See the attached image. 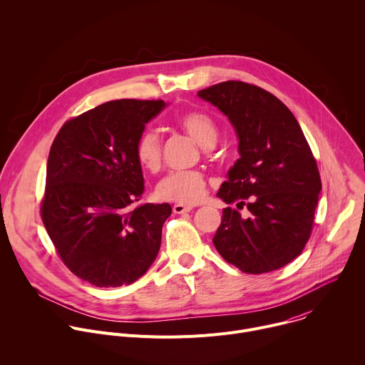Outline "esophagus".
Returning a JSON list of instances; mask_svg holds the SVG:
<instances>
[{
    "label": "esophagus",
    "mask_w": 365,
    "mask_h": 365,
    "mask_svg": "<svg viewBox=\"0 0 365 365\" xmlns=\"http://www.w3.org/2000/svg\"><path fill=\"white\" fill-rule=\"evenodd\" d=\"M193 209V206H189V205H180V203H176L173 206V212L178 213V215H182V213H186V212H190Z\"/></svg>",
    "instance_id": "esophagus-1"
}]
</instances>
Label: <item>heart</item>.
<instances>
[{"instance_id":"1","label":"heart","mask_w":365,"mask_h":365,"mask_svg":"<svg viewBox=\"0 0 365 365\" xmlns=\"http://www.w3.org/2000/svg\"><path fill=\"white\" fill-rule=\"evenodd\" d=\"M179 126L203 149L213 148L219 132L215 120L202 111H187L178 118ZM136 158L140 166L152 173L162 165V145L158 132L148 129L136 142ZM158 196L163 200L195 205L206 196V179L200 172H172L158 185Z\"/></svg>"}]
</instances>
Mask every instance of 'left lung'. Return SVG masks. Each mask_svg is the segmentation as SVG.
Returning a JSON list of instances; mask_svg holds the SVG:
<instances>
[{"label":"left lung","instance_id":"obj_1","mask_svg":"<svg viewBox=\"0 0 365 365\" xmlns=\"http://www.w3.org/2000/svg\"><path fill=\"white\" fill-rule=\"evenodd\" d=\"M230 121L239 159L217 197L247 203L250 216L226 207L213 236L220 257L245 274H264L294 261L309 239L321 179L291 110L274 94L244 81L197 91Z\"/></svg>","mask_w":365,"mask_h":365}]
</instances>
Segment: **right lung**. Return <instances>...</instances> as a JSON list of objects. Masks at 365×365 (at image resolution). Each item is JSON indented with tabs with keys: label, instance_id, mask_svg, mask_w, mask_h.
Listing matches in <instances>:
<instances>
[{
	"label": "right lung",
	"instance_id": "obj_1",
	"mask_svg": "<svg viewBox=\"0 0 365 365\" xmlns=\"http://www.w3.org/2000/svg\"><path fill=\"white\" fill-rule=\"evenodd\" d=\"M168 103L121 98L68 121L47 162L41 217L66 264L100 288L130 285L155 262L169 203H143L136 142Z\"/></svg>",
	"mask_w": 365,
	"mask_h": 365
}]
</instances>
